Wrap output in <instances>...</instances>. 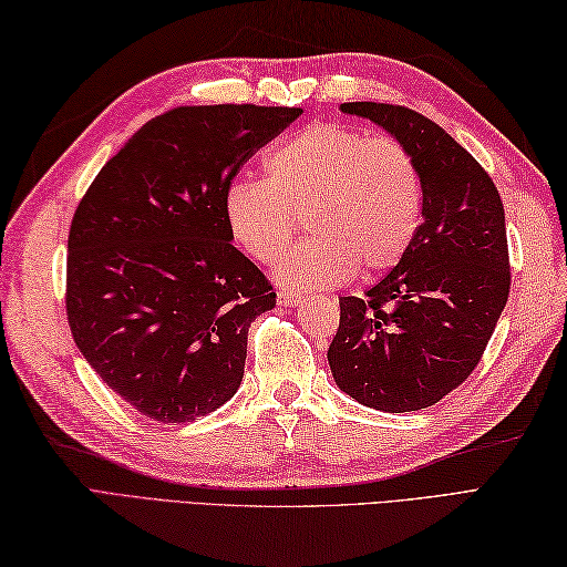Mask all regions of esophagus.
<instances>
[{"label":"esophagus","instance_id":"34e87169","mask_svg":"<svg viewBox=\"0 0 567 567\" xmlns=\"http://www.w3.org/2000/svg\"><path fill=\"white\" fill-rule=\"evenodd\" d=\"M300 300H302V296L296 293V291H279V293H276V302H279V306H284V308H293V306H298Z\"/></svg>","mask_w":567,"mask_h":567}]
</instances>
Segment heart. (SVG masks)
Instances as JSON below:
<instances>
[{"instance_id": "1", "label": "heart", "mask_w": 567, "mask_h": 567, "mask_svg": "<svg viewBox=\"0 0 567 567\" xmlns=\"http://www.w3.org/2000/svg\"><path fill=\"white\" fill-rule=\"evenodd\" d=\"M267 179H233L224 195L230 238L269 265L306 216L317 238L296 245L276 265L286 288H331L358 271L396 267L421 228L423 192L416 161L392 136L317 122L271 148Z\"/></svg>"}]
</instances>
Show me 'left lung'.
I'll return each mask as SVG.
<instances>
[{
	"label": "left lung",
	"mask_w": 567,
	"mask_h": 567,
	"mask_svg": "<svg viewBox=\"0 0 567 567\" xmlns=\"http://www.w3.org/2000/svg\"><path fill=\"white\" fill-rule=\"evenodd\" d=\"M416 161L423 209L406 257L365 291L339 298L327 351L358 404L404 413L437 404L478 365L509 296L505 209L488 173L433 120L388 103H343Z\"/></svg>",
	"instance_id": "obj_1"
}]
</instances>
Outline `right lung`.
Returning <instances> with one entry per match:
<instances>
[{
    "instance_id": "1",
    "label": "right lung",
    "mask_w": 567,
    "mask_h": 567,
    "mask_svg": "<svg viewBox=\"0 0 567 567\" xmlns=\"http://www.w3.org/2000/svg\"><path fill=\"white\" fill-rule=\"evenodd\" d=\"M300 113L173 107L146 122L79 202L66 320L89 365L146 419L195 421L238 392L247 329L276 293L230 245L224 195Z\"/></svg>"
}]
</instances>
